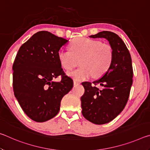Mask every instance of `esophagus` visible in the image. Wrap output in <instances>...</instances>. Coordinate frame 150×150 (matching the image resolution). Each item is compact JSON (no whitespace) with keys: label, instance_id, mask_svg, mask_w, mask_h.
Instances as JSON below:
<instances>
[{"label":"esophagus","instance_id":"esophagus-1","mask_svg":"<svg viewBox=\"0 0 150 150\" xmlns=\"http://www.w3.org/2000/svg\"><path fill=\"white\" fill-rule=\"evenodd\" d=\"M73 84H74V85H79L80 83L78 82V81L74 80L73 81Z\"/></svg>","mask_w":150,"mask_h":150}]
</instances>
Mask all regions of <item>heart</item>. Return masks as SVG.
<instances>
[{
	"label": "heart",
	"instance_id": "b5f03b06",
	"mask_svg": "<svg viewBox=\"0 0 150 150\" xmlns=\"http://www.w3.org/2000/svg\"><path fill=\"white\" fill-rule=\"evenodd\" d=\"M69 50H61L57 57L62 67L70 71L77 65L81 67L69 73L70 77L77 81L100 77L110 68L114 58V50L110 44L98 40L77 38L69 45Z\"/></svg>",
	"mask_w": 150,
	"mask_h": 150
}]
</instances>
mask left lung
Returning a JSON list of instances; mask_svg holds the SVG:
<instances>
[{
    "mask_svg": "<svg viewBox=\"0 0 150 150\" xmlns=\"http://www.w3.org/2000/svg\"><path fill=\"white\" fill-rule=\"evenodd\" d=\"M90 37L106 38L114 50L112 63L107 71L93 83H82L85 88L81 98L83 115L100 125L112 120L125 107L133 82V68L130 52L117 34L103 31Z\"/></svg>",
    "mask_w": 150,
    "mask_h": 150,
    "instance_id": "8db88e82",
    "label": "left lung"
}]
</instances>
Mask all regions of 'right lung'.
<instances>
[{
	"label": "right lung",
	"instance_id": "right-lung-1",
	"mask_svg": "<svg viewBox=\"0 0 150 150\" xmlns=\"http://www.w3.org/2000/svg\"><path fill=\"white\" fill-rule=\"evenodd\" d=\"M68 40L47 31L35 33L24 43L12 65L14 95L26 115L38 122L50 120L60 109L73 81L65 75L57 53ZM61 76L60 82L52 79Z\"/></svg>",
	"mask_w": 150,
	"mask_h": 150
}]
</instances>
